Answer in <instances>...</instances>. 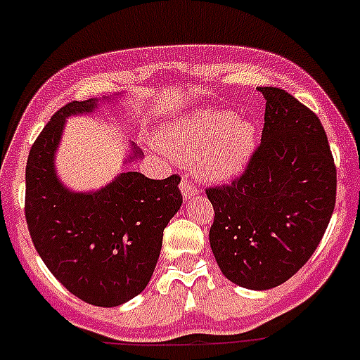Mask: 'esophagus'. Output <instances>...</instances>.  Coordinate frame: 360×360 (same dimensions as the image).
<instances>
[{
	"label": "esophagus",
	"instance_id": "esophagus-1",
	"mask_svg": "<svg viewBox=\"0 0 360 360\" xmlns=\"http://www.w3.org/2000/svg\"><path fill=\"white\" fill-rule=\"evenodd\" d=\"M181 192H183V198H185V200H192V198H196L198 186L194 185L191 179L183 177V181H181Z\"/></svg>",
	"mask_w": 360,
	"mask_h": 360
}]
</instances>
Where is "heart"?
Here are the masks:
<instances>
[{
	"mask_svg": "<svg viewBox=\"0 0 360 360\" xmlns=\"http://www.w3.org/2000/svg\"><path fill=\"white\" fill-rule=\"evenodd\" d=\"M256 124L231 110L205 108L169 121L158 143L179 162L196 164L202 179L228 181L239 175L256 149Z\"/></svg>",
	"mask_w": 360,
	"mask_h": 360,
	"instance_id": "obj_1",
	"label": "heart"
}]
</instances>
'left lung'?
<instances>
[{
  "mask_svg": "<svg viewBox=\"0 0 360 360\" xmlns=\"http://www.w3.org/2000/svg\"><path fill=\"white\" fill-rule=\"evenodd\" d=\"M262 143L231 185L207 188L209 243L226 278L246 290L284 284L310 259L336 202V166L321 121L290 93L259 87Z\"/></svg>",
  "mask_w": 360,
  "mask_h": 360,
  "instance_id": "8db88e82",
  "label": "left lung"
}]
</instances>
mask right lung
Segmentation results:
<instances>
[{"mask_svg":"<svg viewBox=\"0 0 360 360\" xmlns=\"http://www.w3.org/2000/svg\"><path fill=\"white\" fill-rule=\"evenodd\" d=\"M106 101V98H103ZM98 98L58 110L31 146L25 166V220L48 271L82 301L120 307L146 290L162 248L164 228L179 211V175L149 179L123 172L95 192H75L56 174L65 121L91 114ZM124 162L140 158L130 146Z\"/></svg>","mask_w":360,"mask_h":360,"instance_id":"right-lung-1","label":"right lung"}]
</instances>
